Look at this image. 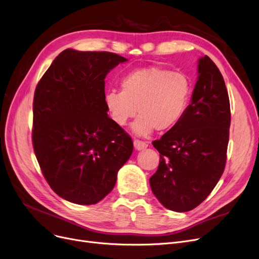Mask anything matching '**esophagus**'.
Segmentation results:
<instances>
[{"label": "esophagus", "mask_w": 259, "mask_h": 259, "mask_svg": "<svg viewBox=\"0 0 259 259\" xmlns=\"http://www.w3.org/2000/svg\"><path fill=\"white\" fill-rule=\"evenodd\" d=\"M134 147H135V149L137 151H141V150H144L148 148V143L144 141H141V140H138V139H135L134 140Z\"/></svg>", "instance_id": "esophagus-1"}]
</instances>
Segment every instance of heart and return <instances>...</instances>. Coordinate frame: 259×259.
<instances>
[{
  "label": "heart",
  "mask_w": 259,
  "mask_h": 259,
  "mask_svg": "<svg viewBox=\"0 0 259 259\" xmlns=\"http://www.w3.org/2000/svg\"><path fill=\"white\" fill-rule=\"evenodd\" d=\"M192 96L190 78L180 72L160 67L134 70L122 78L121 90L111 89L104 101L111 120L126 125L136 116L132 130L138 136H149L156 128L164 132L183 119Z\"/></svg>",
  "instance_id": "heart-1"
}]
</instances>
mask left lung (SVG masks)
Masks as SVG:
<instances>
[{
  "label": "left lung",
  "mask_w": 259,
  "mask_h": 259,
  "mask_svg": "<svg viewBox=\"0 0 259 259\" xmlns=\"http://www.w3.org/2000/svg\"><path fill=\"white\" fill-rule=\"evenodd\" d=\"M198 80L181 122L153 146L159 165L150 179L154 195L173 211L199 206L212 191L225 168L231 108L221 72L213 61L199 59Z\"/></svg>",
  "instance_id": "left-lung-1"
}]
</instances>
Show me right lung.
I'll return each instance as SVG.
<instances>
[{"label": "right lung", "instance_id": "add662e5", "mask_svg": "<svg viewBox=\"0 0 259 259\" xmlns=\"http://www.w3.org/2000/svg\"><path fill=\"white\" fill-rule=\"evenodd\" d=\"M127 61L109 52L67 49L35 90L33 147L45 179L71 203L92 205L113 189L133 141L105 105V77Z\"/></svg>", "mask_w": 259, "mask_h": 259}]
</instances>
